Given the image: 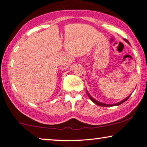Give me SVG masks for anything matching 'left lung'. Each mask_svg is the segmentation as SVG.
<instances>
[{
	"mask_svg": "<svg viewBox=\"0 0 147 147\" xmlns=\"http://www.w3.org/2000/svg\"><path fill=\"white\" fill-rule=\"evenodd\" d=\"M124 41H126V42H128V43H129V42H128V41H127V40H126V39H124ZM87 92L88 96H89V98H90V100H91L93 102L94 104H97V105L100 106H104V107H109V106H118V105H120V104H122V103H124V102L126 101V100H127L128 99V98H129V97L130 96V95H131V94H130V96H128V97H126V98H125V99H124L123 100H122V101H120V102H118V103H116V104H104V103H102V102H100L97 101V100H96L95 99H94V98H92V96L90 95L89 93H88V92Z\"/></svg>",
	"mask_w": 147,
	"mask_h": 147,
	"instance_id": "1",
	"label": "left lung"
}]
</instances>
